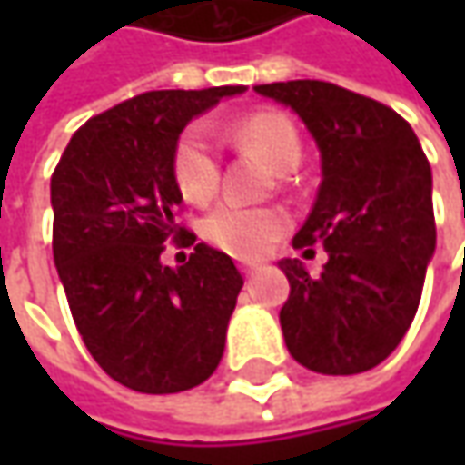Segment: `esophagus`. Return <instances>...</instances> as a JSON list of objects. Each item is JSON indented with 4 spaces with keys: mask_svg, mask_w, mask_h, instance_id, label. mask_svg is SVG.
Returning a JSON list of instances; mask_svg holds the SVG:
<instances>
[{
    "mask_svg": "<svg viewBox=\"0 0 465 465\" xmlns=\"http://www.w3.org/2000/svg\"><path fill=\"white\" fill-rule=\"evenodd\" d=\"M238 269H241L242 277H253V272L259 269V263H251V261H242V263H238Z\"/></svg>",
    "mask_w": 465,
    "mask_h": 465,
    "instance_id": "esophagus-1",
    "label": "esophagus"
}]
</instances>
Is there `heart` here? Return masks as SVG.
I'll return each instance as SVG.
<instances>
[{"mask_svg":"<svg viewBox=\"0 0 465 465\" xmlns=\"http://www.w3.org/2000/svg\"><path fill=\"white\" fill-rule=\"evenodd\" d=\"M232 144L261 153L282 173L297 168L302 157V142L292 118L277 111H256L235 118L224 126ZM173 175L181 193L193 204H206L223 175L220 150L204 124H191L181 134L173 153ZM287 214L277 206H251L241 202H223L204 217L202 235L209 245L235 259H253L269 251V245L287 230Z\"/></svg>","mask_w":465,"mask_h":465,"instance_id":"b5f03b06","label":"heart"}]
</instances>
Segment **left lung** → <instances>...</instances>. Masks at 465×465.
<instances>
[{
	"mask_svg": "<svg viewBox=\"0 0 465 465\" xmlns=\"http://www.w3.org/2000/svg\"><path fill=\"white\" fill-rule=\"evenodd\" d=\"M290 105L321 150L323 181L292 245L321 242L318 277L297 259L279 266L290 297L279 323L290 354L323 375H357L401 344L435 253L432 170L393 108L333 82L259 84Z\"/></svg>",
	"mask_w": 465,
	"mask_h": 465,
	"instance_id": "8db88e82",
	"label": "left lung"
}]
</instances>
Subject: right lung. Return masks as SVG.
Here are the masks:
<instances>
[{"mask_svg": "<svg viewBox=\"0 0 465 465\" xmlns=\"http://www.w3.org/2000/svg\"><path fill=\"white\" fill-rule=\"evenodd\" d=\"M238 93L124 100L82 124L51 175L54 261L74 326L105 375L139 393L188 391L223 360L242 277L178 220L173 153L191 118ZM168 240L194 245L181 270L159 263Z\"/></svg>", "mask_w": 465, "mask_h": 465, "instance_id": "obj_1", "label": "right lung"}]
</instances>
